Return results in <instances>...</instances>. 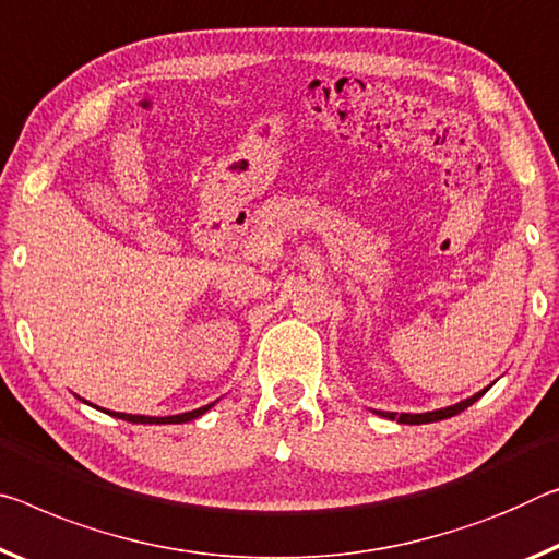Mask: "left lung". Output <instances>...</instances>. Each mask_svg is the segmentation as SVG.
Masks as SVG:
<instances>
[{
	"label": "left lung",
	"instance_id": "1",
	"mask_svg": "<svg viewBox=\"0 0 559 559\" xmlns=\"http://www.w3.org/2000/svg\"><path fill=\"white\" fill-rule=\"evenodd\" d=\"M487 393V388L485 391H480L477 395H473V397H467V401H463V403H457V405H450V407H442V411H432V413H420V415H411V413H383V411H378V415H383V418H391V420H397V423H407V425H420V423H436V420H445V418H453V415H457V413H463L467 405H473L477 397H483Z\"/></svg>",
	"mask_w": 559,
	"mask_h": 559
}]
</instances>
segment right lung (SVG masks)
Listing matches in <instances>:
<instances>
[{"mask_svg": "<svg viewBox=\"0 0 559 559\" xmlns=\"http://www.w3.org/2000/svg\"><path fill=\"white\" fill-rule=\"evenodd\" d=\"M211 405L206 407H199V411H191V413H181V415H168V418H148V415H129V413H109L114 418H121V420H129V423H148V425H166V423H189L193 418H199L209 411Z\"/></svg>", "mask_w": 559, "mask_h": 559, "instance_id": "1", "label": "right lung"}]
</instances>
